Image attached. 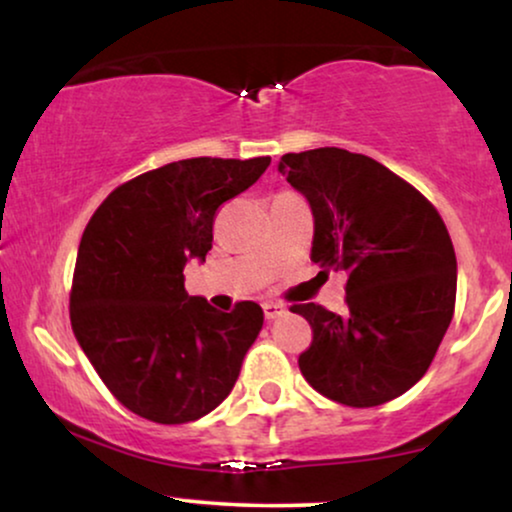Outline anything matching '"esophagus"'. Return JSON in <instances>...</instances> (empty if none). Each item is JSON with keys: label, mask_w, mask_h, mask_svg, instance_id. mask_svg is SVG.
<instances>
[{"label": "esophagus", "mask_w": 512, "mask_h": 512, "mask_svg": "<svg viewBox=\"0 0 512 512\" xmlns=\"http://www.w3.org/2000/svg\"><path fill=\"white\" fill-rule=\"evenodd\" d=\"M263 314H265V319L268 321H272V319H279L282 317V314H286V305H282V303H263Z\"/></svg>", "instance_id": "obj_1"}]
</instances>
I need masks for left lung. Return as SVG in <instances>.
<instances>
[{
  "mask_svg": "<svg viewBox=\"0 0 512 512\" xmlns=\"http://www.w3.org/2000/svg\"><path fill=\"white\" fill-rule=\"evenodd\" d=\"M279 172L312 207V261L347 272V312L303 303L300 373L321 396L373 408L429 370L457 298V256L436 207L377 160L335 146L286 153Z\"/></svg>",
  "mask_w": 512,
  "mask_h": 512,
  "instance_id": "1",
  "label": "left lung"
}]
</instances>
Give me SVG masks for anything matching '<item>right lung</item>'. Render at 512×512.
<instances>
[{"label": "right lung", "mask_w": 512, "mask_h": 512, "mask_svg": "<svg viewBox=\"0 0 512 512\" xmlns=\"http://www.w3.org/2000/svg\"><path fill=\"white\" fill-rule=\"evenodd\" d=\"M268 165V156L177 160L111 191L83 230L72 328L107 389L135 415L195 422L233 391L263 310L242 300L219 312L188 296L184 265L205 261L216 209Z\"/></svg>", "instance_id": "add662e5"}]
</instances>
